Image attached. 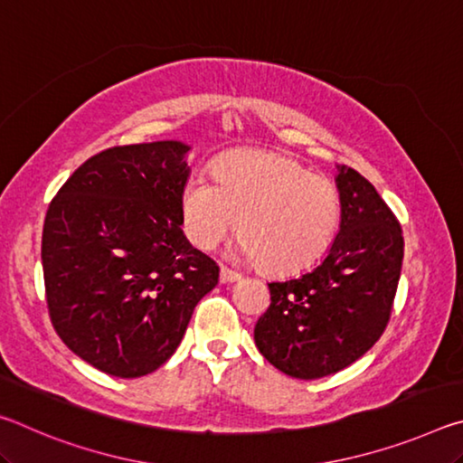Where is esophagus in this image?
I'll list each match as a JSON object with an SVG mask.
<instances>
[{
    "label": "esophagus",
    "instance_id": "34e87169",
    "mask_svg": "<svg viewBox=\"0 0 463 463\" xmlns=\"http://www.w3.org/2000/svg\"><path fill=\"white\" fill-rule=\"evenodd\" d=\"M239 279H241V273L224 268V265H222V268H221V281H222V284H232V281H239Z\"/></svg>",
    "mask_w": 463,
    "mask_h": 463
}]
</instances>
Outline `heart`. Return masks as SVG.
Here are the masks:
<instances>
[{"instance_id":"heart-1","label":"heart","mask_w":463,"mask_h":463,"mask_svg":"<svg viewBox=\"0 0 463 463\" xmlns=\"http://www.w3.org/2000/svg\"><path fill=\"white\" fill-rule=\"evenodd\" d=\"M214 181L192 177L182 192L184 231L210 250L239 229L237 255L289 273L315 263L335 237L341 200L331 179L292 156L241 151L216 163Z\"/></svg>"}]
</instances>
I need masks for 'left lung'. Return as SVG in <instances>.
Returning a JSON list of instances; mask_svg holds the SVG:
<instances>
[{
	"instance_id": "1",
	"label": "left lung",
	"mask_w": 463,
	"mask_h": 463,
	"mask_svg": "<svg viewBox=\"0 0 463 463\" xmlns=\"http://www.w3.org/2000/svg\"><path fill=\"white\" fill-rule=\"evenodd\" d=\"M341 224L315 269L271 281L255 345L279 372L317 380L357 362L388 325L404 257L402 229L375 187L339 165Z\"/></svg>"
}]
</instances>
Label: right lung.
I'll use <instances>...</instances> for the list:
<instances>
[{
    "instance_id": "obj_1",
    "label": "right lung",
    "mask_w": 463,
    "mask_h": 463,
    "mask_svg": "<svg viewBox=\"0 0 463 463\" xmlns=\"http://www.w3.org/2000/svg\"><path fill=\"white\" fill-rule=\"evenodd\" d=\"M190 148L179 140L108 148L46 210L43 271L54 331L116 378L165 364L195 304L218 284V265L182 231Z\"/></svg>"
}]
</instances>
